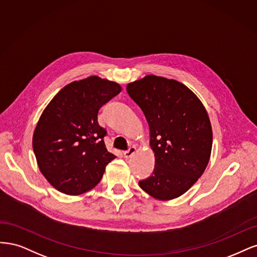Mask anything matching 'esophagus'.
<instances>
[{
    "label": "esophagus",
    "instance_id": "esophagus-1",
    "mask_svg": "<svg viewBox=\"0 0 257 257\" xmlns=\"http://www.w3.org/2000/svg\"><path fill=\"white\" fill-rule=\"evenodd\" d=\"M135 153H136V147L135 146H130L128 148V151L123 152V157H125V158H130V157L134 155Z\"/></svg>",
    "mask_w": 257,
    "mask_h": 257
}]
</instances>
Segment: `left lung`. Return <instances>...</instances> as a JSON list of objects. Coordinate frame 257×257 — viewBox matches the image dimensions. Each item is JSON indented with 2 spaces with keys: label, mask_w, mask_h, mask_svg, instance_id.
I'll return each instance as SVG.
<instances>
[{
  "label": "left lung",
  "mask_w": 257,
  "mask_h": 257,
  "mask_svg": "<svg viewBox=\"0 0 257 257\" xmlns=\"http://www.w3.org/2000/svg\"><path fill=\"white\" fill-rule=\"evenodd\" d=\"M127 93L145 115L155 153L154 172L139 186L162 201L183 195L202 176L211 154L212 130L203 103L180 82L154 74L129 83Z\"/></svg>",
  "instance_id": "1"
}]
</instances>
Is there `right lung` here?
<instances>
[{
	"mask_svg": "<svg viewBox=\"0 0 257 257\" xmlns=\"http://www.w3.org/2000/svg\"><path fill=\"white\" fill-rule=\"evenodd\" d=\"M115 82L97 76L63 87L41 114L33 136L40 172L56 190L82 194L101 180L115 156L107 152L106 130L98 111L120 93Z\"/></svg>",
	"mask_w": 257,
	"mask_h": 257,
	"instance_id": "add662e5",
	"label": "right lung"
}]
</instances>
